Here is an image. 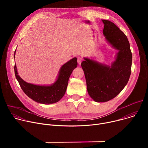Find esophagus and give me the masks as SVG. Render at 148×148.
Listing matches in <instances>:
<instances>
[{"mask_svg": "<svg viewBox=\"0 0 148 148\" xmlns=\"http://www.w3.org/2000/svg\"><path fill=\"white\" fill-rule=\"evenodd\" d=\"M82 58H81V57H78V58H77V62H78V64L79 65L81 64V62H82Z\"/></svg>", "mask_w": 148, "mask_h": 148, "instance_id": "esophagus-1", "label": "esophagus"}]
</instances>
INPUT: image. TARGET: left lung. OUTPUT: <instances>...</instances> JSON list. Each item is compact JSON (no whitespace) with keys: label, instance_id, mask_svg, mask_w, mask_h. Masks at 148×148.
<instances>
[{"label":"left lung","instance_id":"1","mask_svg":"<svg viewBox=\"0 0 148 148\" xmlns=\"http://www.w3.org/2000/svg\"><path fill=\"white\" fill-rule=\"evenodd\" d=\"M102 21L105 39L118 50L115 60L110 66L87 58L81 62L88 94L98 102L108 101L121 92L129 81L132 61L127 37L111 21Z\"/></svg>","mask_w":148,"mask_h":148}]
</instances>
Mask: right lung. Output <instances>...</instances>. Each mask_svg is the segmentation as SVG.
Returning <instances> with one entry per match:
<instances>
[{
  "label": "right lung",
  "mask_w": 148,
  "mask_h": 148,
  "mask_svg": "<svg viewBox=\"0 0 148 148\" xmlns=\"http://www.w3.org/2000/svg\"><path fill=\"white\" fill-rule=\"evenodd\" d=\"M15 52L14 58L15 57ZM77 66V58L74 57L63 65L59 71L56 81L51 86H37L27 83L18 75L16 64H14L15 76L21 88L33 101L43 104H51L59 101L64 95L69 78L73 70Z\"/></svg>",
  "instance_id": "add662e5"
}]
</instances>
